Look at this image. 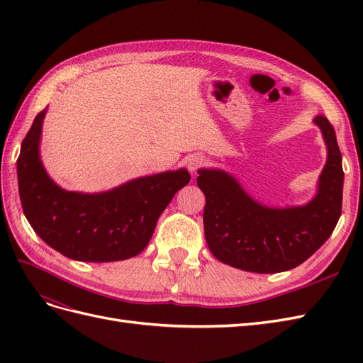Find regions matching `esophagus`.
Segmentation results:
<instances>
[{
    "label": "esophagus",
    "instance_id": "obj_1",
    "mask_svg": "<svg viewBox=\"0 0 363 363\" xmlns=\"http://www.w3.org/2000/svg\"><path fill=\"white\" fill-rule=\"evenodd\" d=\"M206 163H207V160H206L204 156H201V155H194V156H191L189 160H188V168H189V171L195 175L196 172H199L200 168L206 167Z\"/></svg>",
    "mask_w": 363,
    "mask_h": 363
}]
</instances>
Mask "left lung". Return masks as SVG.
<instances>
[{"instance_id":"left-lung-1","label":"left lung","mask_w":363,"mask_h":363,"mask_svg":"<svg viewBox=\"0 0 363 363\" xmlns=\"http://www.w3.org/2000/svg\"><path fill=\"white\" fill-rule=\"evenodd\" d=\"M313 124L323 133L327 160L315 196L303 206H265L227 171L199 169L206 242L218 260L250 272H281L301 265L330 238L342 211V155L328 119L316 115Z\"/></svg>"}]
</instances>
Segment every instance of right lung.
Segmentation results:
<instances>
[{
	"label": "right lung",
	"instance_id": "obj_1",
	"mask_svg": "<svg viewBox=\"0 0 363 363\" xmlns=\"http://www.w3.org/2000/svg\"><path fill=\"white\" fill-rule=\"evenodd\" d=\"M45 115L43 108L33 121L16 162L27 221L43 242L72 260L116 262L138 256L175 192L189 183L191 174L180 168L144 175L98 194L65 191L40 160Z\"/></svg>",
	"mask_w": 363,
	"mask_h": 363
}]
</instances>
